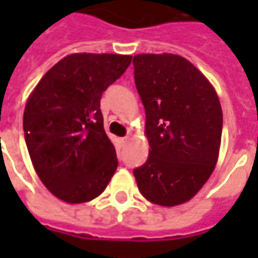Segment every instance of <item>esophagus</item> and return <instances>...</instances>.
<instances>
[{
	"label": "esophagus",
	"instance_id": "1",
	"mask_svg": "<svg viewBox=\"0 0 258 258\" xmlns=\"http://www.w3.org/2000/svg\"><path fill=\"white\" fill-rule=\"evenodd\" d=\"M128 141H130V137H124V138H121V144L125 145V144H128Z\"/></svg>",
	"mask_w": 258,
	"mask_h": 258
}]
</instances>
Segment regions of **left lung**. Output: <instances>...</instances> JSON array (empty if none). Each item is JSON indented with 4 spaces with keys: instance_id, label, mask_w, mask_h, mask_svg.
Segmentation results:
<instances>
[{
    "instance_id": "8db88e82",
    "label": "left lung",
    "mask_w": 258,
    "mask_h": 258,
    "mask_svg": "<svg viewBox=\"0 0 258 258\" xmlns=\"http://www.w3.org/2000/svg\"><path fill=\"white\" fill-rule=\"evenodd\" d=\"M134 79L146 114L149 156L134 177L142 196L181 205L210 178L221 145L222 110L210 81L173 53L135 55Z\"/></svg>"
}]
</instances>
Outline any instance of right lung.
I'll return each mask as SVG.
<instances>
[{"mask_svg": "<svg viewBox=\"0 0 258 258\" xmlns=\"http://www.w3.org/2000/svg\"><path fill=\"white\" fill-rule=\"evenodd\" d=\"M130 55L73 53L44 74L23 114V131L37 175L68 203L105 190L117 168L103 130L101 96L131 63Z\"/></svg>", "mask_w": 258, "mask_h": 258, "instance_id": "add662e5", "label": "right lung"}]
</instances>
